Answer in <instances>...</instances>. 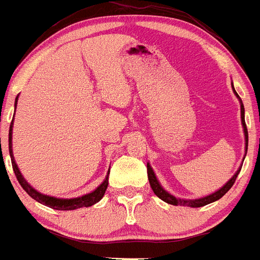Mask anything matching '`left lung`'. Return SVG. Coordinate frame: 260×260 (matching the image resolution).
Masks as SVG:
<instances>
[{
  "mask_svg": "<svg viewBox=\"0 0 260 260\" xmlns=\"http://www.w3.org/2000/svg\"><path fill=\"white\" fill-rule=\"evenodd\" d=\"M234 89V86H233ZM234 93H235V95L239 98V102H241V118H242V126H243V132H244V145H246V154H247V146H248V133H247V127H246V122H244V106L243 104H242V100L241 96L238 95V93L235 91V89H234ZM244 158H246V155H244ZM239 171H241V167H239V170L237 171V173L234 174L233 178H231L230 181L227 182L223 187H220L218 191L212 192V194L207 195V197H203V198H198V199H181V198H175L174 195L169 194V192L165 190L162 186H160V183L158 182V179H156L155 174H154L153 169H151V166H150L149 164H147V177H149V182H150V186H151V188H153L154 194L158 197L159 199H162L164 202L169 203V205H173V206H188V207H202V206H206L209 205V203H212L215 202V201H218V199H220L223 197V195L226 194L229 190H230L231 187H233V184L235 183V179H237L238 174H239Z\"/></svg>",
  "mask_w": 260,
  "mask_h": 260,
  "instance_id": "left-lung-1",
  "label": "left lung"
}]
</instances>
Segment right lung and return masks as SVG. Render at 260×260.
<instances>
[{
  "label": "right lung",
  "instance_id": "1",
  "mask_svg": "<svg viewBox=\"0 0 260 260\" xmlns=\"http://www.w3.org/2000/svg\"><path fill=\"white\" fill-rule=\"evenodd\" d=\"M17 100L16 98V106H17ZM12 134H13V121L10 123V130H9V154L10 158H12V166H13V171L16 174L17 181L19 182V184L22 186V188L27 194L31 197L33 199H36L37 202L42 203V205L48 206V207H51V209L54 210H76V209H81V207H89V206L95 205L96 202H100L102 197L105 195V191H106L107 184H109V173L110 170L107 171V177L102 183L98 186V187L94 190V191L89 192L86 195H82V197H79V198H72V199H63V198H55V197H50V195H45L41 194L40 191H37L36 188H33L30 186L29 183L26 182V179L22 177V174L19 171L18 166H17L16 160H14V155H13V149H12ZM1 147V145H0Z\"/></svg>",
  "mask_w": 260,
  "mask_h": 260
}]
</instances>
